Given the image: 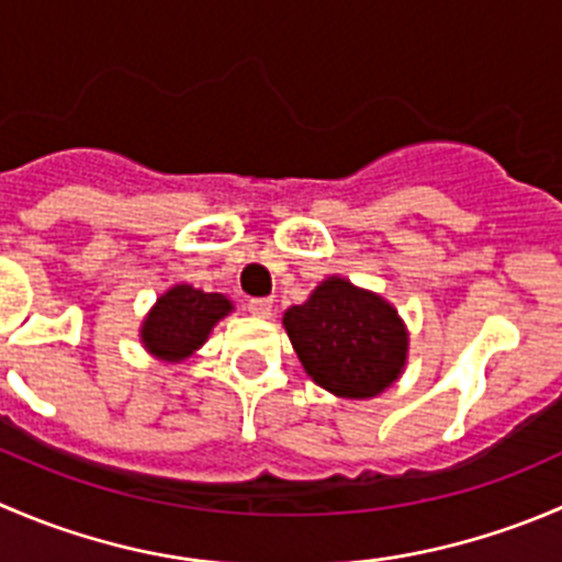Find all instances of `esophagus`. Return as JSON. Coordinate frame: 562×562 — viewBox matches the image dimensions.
Instances as JSON below:
<instances>
[{
    "instance_id": "34e87169",
    "label": "esophagus",
    "mask_w": 562,
    "mask_h": 562,
    "mask_svg": "<svg viewBox=\"0 0 562 562\" xmlns=\"http://www.w3.org/2000/svg\"><path fill=\"white\" fill-rule=\"evenodd\" d=\"M271 307H274V302H271V299H249V304H247V310L255 315V318H269Z\"/></svg>"
}]
</instances>
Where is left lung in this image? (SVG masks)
Segmentation results:
<instances>
[{
  "instance_id": "left-lung-1",
  "label": "left lung",
  "mask_w": 562,
  "mask_h": 562,
  "mask_svg": "<svg viewBox=\"0 0 562 562\" xmlns=\"http://www.w3.org/2000/svg\"><path fill=\"white\" fill-rule=\"evenodd\" d=\"M282 326L304 373L337 397L381 395L406 368L408 329L395 304L346 277H326L285 310Z\"/></svg>"
}]
</instances>
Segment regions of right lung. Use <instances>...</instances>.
Masks as SVG:
<instances>
[{"instance_id":"right-lung-1","label":"right lung","mask_w":562,"mask_h":562,"mask_svg":"<svg viewBox=\"0 0 562 562\" xmlns=\"http://www.w3.org/2000/svg\"><path fill=\"white\" fill-rule=\"evenodd\" d=\"M225 293H205L192 285H172L156 299L139 326L145 351L159 362L176 364L205 346L209 335L222 318L233 313Z\"/></svg>"}]
</instances>
